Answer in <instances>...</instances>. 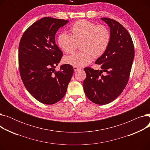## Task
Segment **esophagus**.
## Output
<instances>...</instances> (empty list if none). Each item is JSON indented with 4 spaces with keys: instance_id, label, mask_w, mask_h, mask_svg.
I'll list each match as a JSON object with an SVG mask.
<instances>
[{
    "instance_id": "34e87169",
    "label": "esophagus",
    "mask_w": 150,
    "mask_h": 150,
    "mask_svg": "<svg viewBox=\"0 0 150 150\" xmlns=\"http://www.w3.org/2000/svg\"><path fill=\"white\" fill-rule=\"evenodd\" d=\"M80 69H81L80 68H78V67H74V71L75 72H76V71H78V70H80Z\"/></svg>"
}]
</instances>
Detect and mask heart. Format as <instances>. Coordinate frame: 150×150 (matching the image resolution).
I'll use <instances>...</instances> for the list:
<instances>
[{
    "instance_id": "1",
    "label": "heart",
    "mask_w": 150,
    "mask_h": 150,
    "mask_svg": "<svg viewBox=\"0 0 150 150\" xmlns=\"http://www.w3.org/2000/svg\"><path fill=\"white\" fill-rule=\"evenodd\" d=\"M72 35L61 33L58 38V44L66 53L74 52L80 44V52L64 58L66 64L77 67H84L92 62L94 57L98 58L106 51L111 40V33L104 25L80 20L70 28Z\"/></svg>"
}]
</instances>
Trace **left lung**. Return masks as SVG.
Here are the masks:
<instances>
[{"instance_id":"left-lung-1","label":"left lung","mask_w":150,"mask_h":150,"mask_svg":"<svg viewBox=\"0 0 150 150\" xmlns=\"http://www.w3.org/2000/svg\"><path fill=\"white\" fill-rule=\"evenodd\" d=\"M109 27L111 40L106 51L96 61L101 70L84 68L83 89L87 97L97 105H106L119 97L127 86L130 75L134 47L125 28L117 21L101 18ZM103 71L107 74H101Z\"/></svg>"}]
</instances>
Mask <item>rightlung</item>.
<instances>
[{"mask_svg": "<svg viewBox=\"0 0 150 150\" xmlns=\"http://www.w3.org/2000/svg\"><path fill=\"white\" fill-rule=\"evenodd\" d=\"M67 20L45 17L30 25L23 33L19 46V66L21 79L28 92L45 105L61 100L74 74L69 64L59 63L62 52L54 37Z\"/></svg>", "mask_w": 150, "mask_h": 150, "instance_id": "add662e5", "label": "right lung"}]
</instances>
